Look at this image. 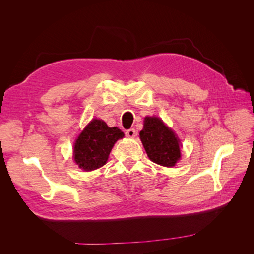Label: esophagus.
<instances>
[{"instance_id":"1","label":"esophagus","mask_w":254,"mask_h":254,"mask_svg":"<svg viewBox=\"0 0 254 254\" xmlns=\"http://www.w3.org/2000/svg\"><path fill=\"white\" fill-rule=\"evenodd\" d=\"M125 133H126V135H127L128 137H134V136L136 135V131H135L134 128H130V129L126 130Z\"/></svg>"}]
</instances>
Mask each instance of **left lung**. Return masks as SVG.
Instances as JSON below:
<instances>
[{"label": "left lung", "mask_w": 254, "mask_h": 254, "mask_svg": "<svg viewBox=\"0 0 254 254\" xmlns=\"http://www.w3.org/2000/svg\"><path fill=\"white\" fill-rule=\"evenodd\" d=\"M140 139L152 162L172 167L180 159L178 137L159 118H145Z\"/></svg>", "instance_id": "left-lung-1"}]
</instances>
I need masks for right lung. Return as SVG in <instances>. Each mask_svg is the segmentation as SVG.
<instances>
[{"mask_svg":"<svg viewBox=\"0 0 254 254\" xmlns=\"http://www.w3.org/2000/svg\"><path fill=\"white\" fill-rule=\"evenodd\" d=\"M123 136L124 132L119 128H110L101 120H92L76 140L75 162L87 172L102 167L108 160L114 143Z\"/></svg>","mask_w":254,"mask_h":254,"instance_id":"right-lung-1","label":"right lung"}]
</instances>
